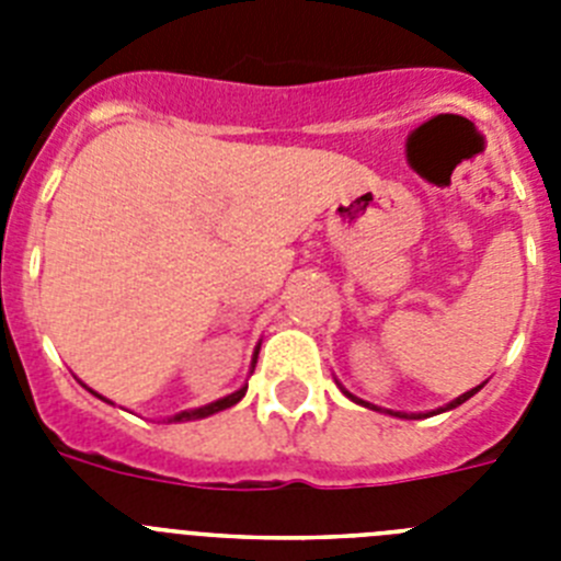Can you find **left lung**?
Returning a JSON list of instances; mask_svg holds the SVG:
<instances>
[{"mask_svg":"<svg viewBox=\"0 0 561 561\" xmlns=\"http://www.w3.org/2000/svg\"><path fill=\"white\" fill-rule=\"evenodd\" d=\"M483 385H485V381H483ZM483 385H478V388H472V390H466L463 396H458V399H453V401H449L447 408H438V410H433V413H399V410H381V408H376V404H370V401H362V399H356V396H354V393H348V390L342 388V385H340V388H342V393L348 396L351 401H356V404H362V408H368V410H379V413L396 415V419H427V415H438V413H447V410H455V408H458V404H463V401H469V399H472V396L478 393V390L483 388Z\"/></svg>","mask_w":561,"mask_h":561,"instance_id":"1","label":"left lung"}]
</instances>
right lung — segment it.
I'll list each match as a JSON object with an SVG mask.
<instances>
[{"label": "right lung", "mask_w": 561, "mask_h": 561, "mask_svg": "<svg viewBox=\"0 0 561 561\" xmlns=\"http://www.w3.org/2000/svg\"><path fill=\"white\" fill-rule=\"evenodd\" d=\"M257 351H261V345H255V354H252L250 374H252V370H255ZM83 388H87V385H83ZM87 390H89V393H95V390H92V388H87ZM244 393H247V385H244V388H238L236 393L225 396V399H216V401H210V404H205V408H196V410H182V413L171 415V419H165V421H168V424H180V421H196V419H207V415H213V413H221V410H227V408H232V404H238V401L244 399ZM95 396H98V399H103L101 393H95ZM103 401H108V399H103ZM108 404H112V401H108Z\"/></svg>", "instance_id": "right-lung-1"}]
</instances>
